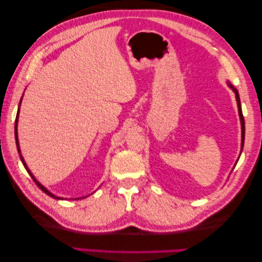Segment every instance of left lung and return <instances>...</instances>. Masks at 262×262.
<instances>
[{"label":"left lung","mask_w":262,"mask_h":262,"mask_svg":"<svg viewBox=\"0 0 262 262\" xmlns=\"http://www.w3.org/2000/svg\"><path fill=\"white\" fill-rule=\"evenodd\" d=\"M232 89L233 91L235 92V96H236V101H237V108H238V115H240V119H241V125H242V145L241 147L243 148V144H244V118H243V114H242V109H241V102H240V97H238V92L237 90H235L234 88H233L231 84H229Z\"/></svg>","instance_id":"8db88e82"}]
</instances>
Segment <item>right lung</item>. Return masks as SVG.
<instances>
[{
  "instance_id": "right-lung-1",
  "label": "right lung",
  "mask_w": 262,
  "mask_h": 262,
  "mask_svg": "<svg viewBox=\"0 0 262 262\" xmlns=\"http://www.w3.org/2000/svg\"><path fill=\"white\" fill-rule=\"evenodd\" d=\"M20 103H21V100H20ZM19 108H20V104H19ZM18 116H19V109H18V114H16V118H15V125H14V134H15V143H16V148H18V152L20 153V148H19V142H18V133H16V130H18V129H16V124H18ZM20 159H21V161H22V163H24V166H25V168H26V170L28 171V173H29V174L31 176L32 180L36 182V185H37L39 188H40L43 192L47 193L48 196H51V197H53V198H55V199H62V198H60V197H56V196H54V194H53L52 192H49V191L47 190V189H46L45 187H42V186L40 185V183H39V182L36 180V178L32 176V173H31V172H30V170L28 169V166H27V164L25 163V160H24V158H22V155H21V154H20Z\"/></svg>"
}]
</instances>
